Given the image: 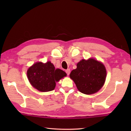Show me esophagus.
<instances>
[{"label":"esophagus","instance_id":"obj_1","mask_svg":"<svg viewBox=\"0 0 131 131\" xmlns=\"http://www.w3.org/2000/svg\"><path fill=\"white\" fill-rule=\"evenodd\" d=\"M66 74H68V75H69V74H70V70L69 69H67V70H66Z\"/></svg>","mask_w":131,"mask_h":131}]
</instances>
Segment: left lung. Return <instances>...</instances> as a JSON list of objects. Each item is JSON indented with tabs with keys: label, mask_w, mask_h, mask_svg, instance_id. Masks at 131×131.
Returning a JSON list of instances; mask_svg holds the SVG:
<instances>
[{
	"label": "left lung",
	"mask_w": 131,
	"mask_h": 131,
	"mask_svg": "<svg viewBox=\"0 0 131 131\" xmlns=\"http://www.w3.org/2000/svg\"><path fill=\"white\" fill-rule=\"evenodd\" d=\"M72 70L70 77L80 92L85 94L96 93L104 85L106 70L104 64L93 58L83 59Z\"/></svg>",
	"instance_id": "8db88e82"
}]
</instances>
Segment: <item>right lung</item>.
Instances as JSON below:
<instances>
[{
  "label": "right lung",
  "instance_id": "1",
  "mask_svg": "<svg viewBox=\"0 0 131 131\" xmlns=\"http://www.w3.org/2000/svg\"><path fill=\"white\" fill-rule=\"evenodd\" d=\"M28 79L33 87L40 92L53 91L56 82L66 76L65 71L56 69L50 61L43 63L38 62L32 65L27 71Z\"/></svg>",
  "mask_w": 131,
  "mask_h": 131
}]
</instances>
